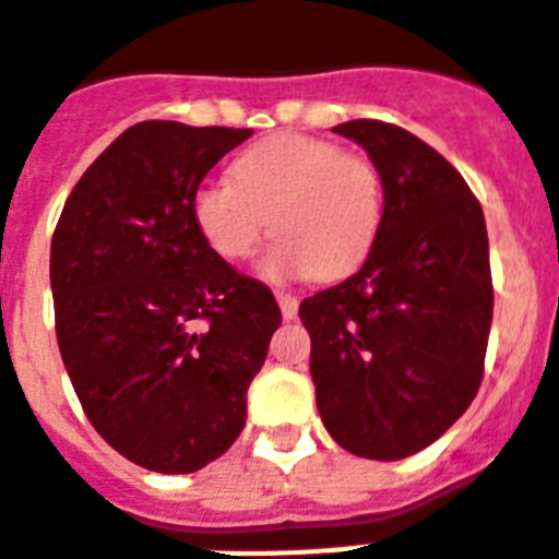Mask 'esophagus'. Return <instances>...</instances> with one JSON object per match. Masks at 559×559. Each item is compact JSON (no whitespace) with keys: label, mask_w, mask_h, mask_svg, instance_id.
<instances>
[{"label":"esophagus","mask_w":559,"mask_h":559,"mask_svg":"<svg viewBox=\"0 0 559 559\" xmlns=\"http://www.w3.org/2000/svg\"><path fill=\"white\" fill-rule=\"evenodd\" d=\"M275 298H278V305H281V317H284V319H296L298 298L289 296V293H275Z\"/></svg>","instance_id":"esophagus-1"}]
</instances>
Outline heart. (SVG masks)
I'll list each match as a JSON object with an SVG mask.
<instances>
[{
  "instance_id": "obj_1",
  "label": "heart",
  "mask_w": 559,
  "mask_h": 559,
  "mask_svg": "<svg viewBox=\"0 0 559 559\" xmlns=\"http://www.w3.org/2000/svg\"><path fill=\"white\" fill-rule=\"evenodd\" d=\"M230 181H202L193 219L223 261H242L270 228L266 278H343L372 251L381 228L383 187L366 155L308 134H275L246 148Z\"/></svg>"
}]
</instances>
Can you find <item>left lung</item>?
Listing matches in <instances>:
<instances>
[{"label": "left lung", "mask_w": 559, "mask_h": 559, "mask_svg": "<svg viewBox=\"0 0 559 559\" xmlns=\"http://www.w3.org/2000/svg\"><path fill=\"white\" fill-rule=\"evenodd\" d=\"M334 131L378 166L383 213L364 266L298 308L317 407L346 451L402 460L478 395L492 325L487 223L463 176L416 134L381 119Z\"/></svg>", "instance_id": "left-lung-1"}]
</instances>
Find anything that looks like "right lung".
Returning a JSON list of instances; mask_svg holds the SVG:
<instances>
[{
	"instance_id": "obj_1",
	"label": "right lung",
	"mask_w": 559,
	"mask_h": 559,
	"mask_svg": "<svg viewBox=\"0 0 559 559\" xmlns=\"http://www.w3.org/2000/svg\"><path fill=\"white\" fill-rule=\"evenodd\" d=\"M249 128L148 119L72 187L52 234L55 334L99 437L131 463L187 475L223 457L281 325L272 289L225 263L193 193Z\"/></svg>"
}]
</instances>
